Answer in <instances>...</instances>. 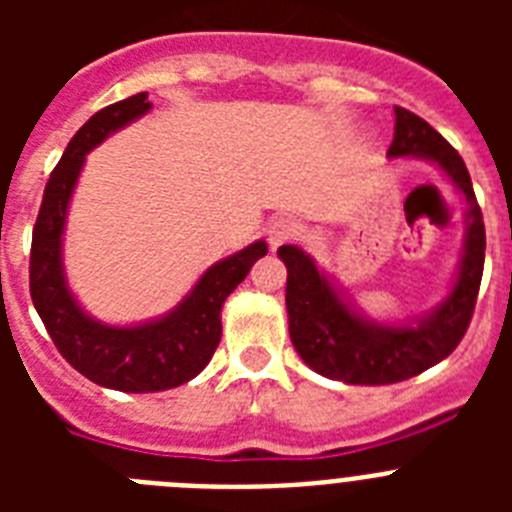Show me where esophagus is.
Listing matches in <instances>:
<instances>
[{
    "mask_svg": "<svg viewBox=\"0 0 512 512\" xmlns=\"http://www.w3.org/2000/svg\"><path fill=\"white\" fill-rule=\"evenodd\" d=\"M297 235H300V225H297L295 217H277V220L269 225V230H266L271 251H277L284 243H292Z\"/></svg>",
    "mask_w": 512,
    "mask_h": 512,
    "instance_id": "34e87169",
    "label": "esophagus"
}]
</instances>
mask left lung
Listing matches in <instances>:
<instances>
[{
	"label": "left lung",
	"instance_id": "left-lung-1",
	"mask_svg": "<svg viewBox=\"0 0 512 512\" xmlns=\"http://www.w3.org/2000/svg\"><path fill=\"white\" fill-rule=\"evenodd\" d=\"M387 156L425 158L446 171L469 202L467 243L451 295L413 325H379L361 318L302 248H279L287 266L289 338L310 369L346 384H395L446 359L467 333L485 269L482 210L456 148L423 117L395 107V140Z\"/></svg>",
	"mask_w": 512,
	"mask_h": 512
}]
</instances>
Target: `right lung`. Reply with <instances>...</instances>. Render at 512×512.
I'll list each match as a JSON object with an SVG mask.
<instances>
[{"instance_id": "add662e5", "label": "right lung", "mask_w": 512, "mask_h": 512, "mask_svg": "<svg viewBox=\"0 0 512 512\" xmlns=\"http://www.w3.org/2000/svg\"><path fill=\"white\" fill-rule=\"evenodd\" d=\"M148 110V94L140 92L104 107L81 125L45 184L30 248V297L48 336L76 372L120 392H161L197 377L220 343L225 297L269 251L264 241H256L217 261L176 310L153 323L102 325L76 305L63 277L61 235L84 156Z\"/></svg>"}]
</instances>
